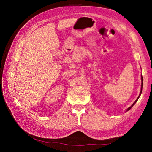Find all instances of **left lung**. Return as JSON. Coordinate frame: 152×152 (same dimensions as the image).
Segmentation results:
<instances>
[{
	"instance_id": "8db88e82",
	"label": "left lung",
	"mask_w": 152,
	"mask_h": 152,
	"mask_svg": "<svg viewBox=\"0 0 152 152\" xmlns=\"http://www.w3.org/2000/svg\"><path fill=\"white\" fill-rule=\"evenodd\" d=\"M141 80H142V85H141V90H140V95H139V96H138V98L137 99V100H136V101H134V102L133 103V104H132L131 106H130V107L129 108H127V111H128V110H129L132 108V107H133V106H134V104H135V103H136L137 102V101H138V99H139V97H140V95H141V93H142V85H143V79H142V76H141Z\"/></svg>"
}]
</instances>
